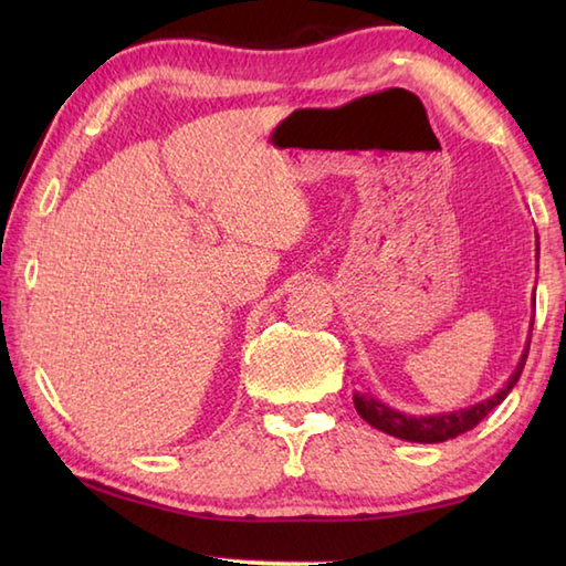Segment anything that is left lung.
I'll return each instance as SVG.
<instances>
[{"label": "left lung", "instance_id": "obj_1", "mask_svg": "<svg viewBox=\"0 0 566 566\" xmlns=\"http://www.w3.org/2000/svg\"><path fill=\"white\" fill-rule=\"evenodd\" d=\"M537 252H539V245H537ZM527 350H531V340H527L521 363H518V367H515L511 379L506 381V387L499 389L494 396H491V399H484L469 408H460V411L436 413V416H408V413L396 411V408H391L384 401L375 399V396H367V394H355V408L371 428L387 432V436L408 440V442H444V440L462 436V432L472 430L474 426L482 423V420L491 411H494V408L503 399H506L511 389L515 387V381L521 379V371H523L525 359H527Z\"/></svg>", "mask_w": 566, "mask_h": 566}]
</instances>
